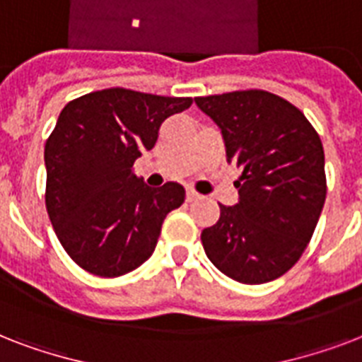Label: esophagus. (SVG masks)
Instances as JSON below:
<instances>
[{
    "label": "esophagus",
    "instance_id": "obj_1",
    "mask_svg": "<svg viewBox=\"0 0 362 362\" xmlns=\"http://www.w3.org/2000/svg\"><path fill=\"white\" fill-rule=\"evenodd\" d=\"M186 199H187V203H195V201H199V199H201V195H199L195 189H187Z\"/></svg>",
    "mask_w": 362,
    "mask_h": 362
}]
</instances>
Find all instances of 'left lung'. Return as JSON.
<instances>
[{
    "mask_svg": "<svg viewBox=\"0 0 362 362\" xmlns=\"http://www.w3.org/2000/svg\"><path fill=\"white\" fill-rule=\"evenodd\" d=\"M240 169L235 206L201 233L206 257L240 284H267L297 263L325 204L323 144L300 110L264 90L197 98Z\"/></svg>",
    "mask_w": 362,
    "mask_h": 362,
    "instance_id": "left-lung-1",
    "label": "left lung"
}]
</instances>
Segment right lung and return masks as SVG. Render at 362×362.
I'll return each mask as SVG.
<instances>
[{
	"instance_id": "right-lung-1",
	"label": "right lung",
	"mask_w": 362,
	"mask_h": 362,
	"mask_svg": "<svg viewBox=\"0 0 362 362\" xmlns=\"http://www.w3.org/2000/svg\"><path fill=\"white\" fill-rule=\"evenodd\" d=\"M192 103L107 88L59 112L45 144V204L59 244L81 269L118 278L152 255L163 220L186 192L176 182L148 187L133 163L156 146L161 124Z\"/></svg>"
}]
</instances>
